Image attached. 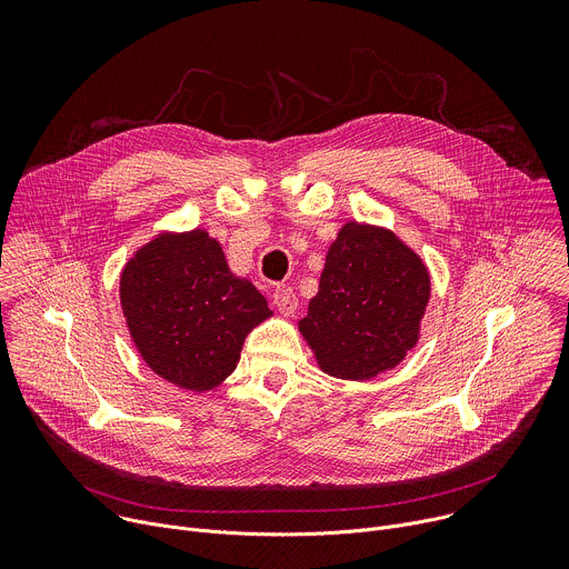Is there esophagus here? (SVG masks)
Masks as SVG:
<instances>
[{
  "label": "esophagus",
  "instance_id": "34e87169",
  "mask_svg": "<svg viewBox=\"0 0 569 569\" xmlns=\"http://www.w3.org/2000/svg\"><path fill=\"white\" fill-rule=\"evenodd\" d=\"M272 301L279 308V312H283V315H295V310H297V295L290 286H277L272 290Z\"/></svg>",
  "mask_w": 569,
  "mask_h": 569
}]
</instances>
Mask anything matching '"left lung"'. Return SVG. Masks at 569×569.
<instances>
[{"mask_svg": "<svg viewBox=\"0 0 569 569\" xmlns=\"http://www.w3.org/2000/svg\"><path fill=\"white\" fill-rule=\"evenodd\" d=\"M428 299V270L410 248L385 229L349 222L327 254L299 329L323 371L367 380L417 345Z\"/></svg>", "mask_w": 569, "mask_h": 569, "instance_id": "8db88e82", "label": "left lung"}]
</instances>
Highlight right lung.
<instances>
[{"label":"right lung","instance_id":"right-lung-1","mask_svg":"<svg viewBox=\"0 0 569 569\" xmlns=\"http://www.w3.org/2000/svg\"><path fill=\"white\" fill-rule=\"evenodd\" d=\"M121 306L148 367L193 391L222 382L270 315L266 297L229 272L202 229L159 236L139 250L121 274Z\"/></svg>","mask_w":569,"mask_h":569}]
</instances>
